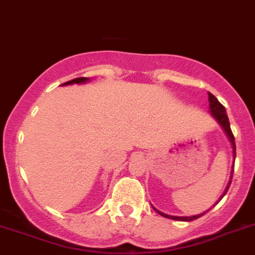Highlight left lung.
<instances>
[{
    "instance_id": "8db88e82",
    "label": "left lung",
    "mask_w": 255,
    "mask_h": 255,
    "mask_svg": "<svg viewBox=\"0 0 255 255\" xmlns=\"http://www.w3.org/2000/svg\"><path fill=\"white\" fill-rule=\"evenodd\" d=\"M209 108H210V113H212V115H213L214 118L218 121V123L222 126L223 129H225V132L227 133V136H229L230 141H231V143H232V149H234V155L236 156L235 137H234V133H232L231 127H230V121H229V117H227V113H226L225 106H223L222 104L220 103V101L217 100L214 95L209 94ZM232 173H234V170H232ZM231 180H232V176H231ZM230 185H231V181H230L229 185H227V187H226V191L223 192L222 198L226 195V192L229 191ZM154 209H155V208H154ZM155 210H156V209H155ZM156 212H158L160 216L165 217V218H170V220H174V221H194V220H196V218H199V217H201L203 214H204V213H203V214H200V216H192V217H176V216H168V214L161 213V212H159V210H156Z\"/></svg>"
}]
</instances>
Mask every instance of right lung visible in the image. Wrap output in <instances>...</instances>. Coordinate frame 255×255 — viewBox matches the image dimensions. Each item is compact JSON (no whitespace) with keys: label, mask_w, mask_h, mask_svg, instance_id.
Instances as JSON below:
<instances>
[{"label":"right lung","mask_w":255,"mask_h":255,"mask_svg":"<svg viewBox=\"0 0 255 255\" xmlns=\"http://www.w3.org/2000/svg\"><path fill=\"white\" fill-rule=\"evenodd\" d=\"M87 81V78H85V77H81V78H75V79H72V81H68L65 82L64 85H73V83H83V82Z\"/></svg>","instance_id":"obj_1"}]
</instances>
